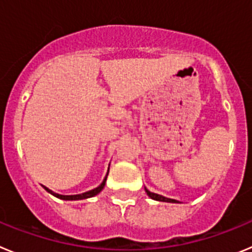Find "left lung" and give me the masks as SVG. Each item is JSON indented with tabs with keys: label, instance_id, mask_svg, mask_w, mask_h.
Returning <instances> with one entry per match:
<instances>
[{
	"label": "left lung",
	"instance_id": "8db88e82",
	"mask_svg": "<svg viewBox=\"0 0 252 252\" xmlns=\"http://www.w3.org/2000/svg\"><path fill=\"white\" fill-rule=\"evenodd\" d=\"M145 192H146V194L151 198V199H154V201L168 202V203H180V202L177 201V199H171V198H166V197H164V195H160V194H157V193L150 192V190H149L146 187H145Z\"/></svg>",
	"mask_w": 252,
	"mask_h": 252
}]
</instances>
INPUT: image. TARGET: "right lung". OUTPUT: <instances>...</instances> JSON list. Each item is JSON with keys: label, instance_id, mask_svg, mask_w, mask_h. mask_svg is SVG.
<instances>
[{"label": "right lung", "instance_id": "1", "mask_svg": "<svg viewBox=\"0 0 252 252\" xmlns=\"http://www.w3.org/2000/svg\"><path fill=\"white\" fill-rule=\"evenodd\" d=\"M108 170H110V168H108ZM107 175H108V173L106 174V177H104L103 182H102L101 184H99L97 188L92 189V190H88V192H84V193H81V194H73V195H64V194H58V193L53 192L51 189L46 188L45 186L44 187V189H45L46 192L50 193V194H53L54 197L59 198V199H63V201H81V199H87V198H91V197H94V195L98 194L99 192H101L102 189L104 188V184H106V180H107Z\"/></svg>", "mask_w": 252, "mask_h": 252}]
</instances>
